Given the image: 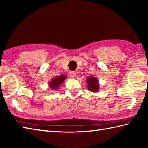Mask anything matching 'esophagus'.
Returning <instances> with one entry per match:
<instances>
[{
  "label": "esophagus",
  "instance_id": "esophagus-1",
  "mask_svg": "<svg viewBox=\"0 0 148 148\" xmlns=\"http://www.w3.org/2000/svg\"><path fill=\"white\" fill-rule=\"evenodd\" d=\"M70 75L71 78H75V77H76V73H75V71H70Z\"/></svg>",
  "mask_w": 148,
  "mask_h": 148
}]
</instances>
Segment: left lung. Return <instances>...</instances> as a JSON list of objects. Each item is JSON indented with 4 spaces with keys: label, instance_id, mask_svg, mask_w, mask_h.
Returning <instances> with one entry per match:
<instances>
[{
    "label": "left lung",
    "instance_id": "obj_1",
    "mask_svg": "<svg viewBox=\"0 0 148 148\" xmlns=\"http://www.w3.org/2000/svg\"><path fill=\"white\" fill-rule=\"evenodd\" d=\"M86 82L87 83V89L90 91L96 92L99 90L98 80L94 77H88L86 78Z\"/></svg>",
    "mask_w": 148,
    "mask_h": 148
}]
</instances>
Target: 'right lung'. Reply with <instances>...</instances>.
Here are the masks:
<instances>
[{
  "instance_id": "right-lung-1",
  "label": "right lung",
  "mask_w": 148,
  "mask_h": 148,
  "mask_svg": "<svg viewBox=\"0 0 148 148\" xmlns=\"http://www.w3.org/2000/svg\"><path fill=\"white\" fill-rule=\"evenodd\" d=\"M66 78H67V77L64 75H62L61 76L55 77L49 83V87L51 89H52L53 91H56L59 88V87L61 86V84L64 82Z\"/></svg>"
}]
</instances>
